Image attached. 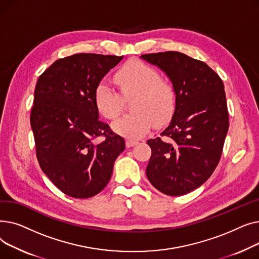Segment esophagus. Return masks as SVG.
Masks as SVG:
<instances>
[{"label": "esophagus", "instance_id": "34e87169", "mask_svg": "<svg viewBox=\"0 0 259 259\" xmlns=\"http://www.w3.org/2000/svg\"><path fill=\"white\" fill-rule=\"evenodd\" d=\"M139 142H137V141H132V140H127L126 141V147L127 148H130V147H133V146H135L137 145Z\"/></svg>", "mask_w": 259, "mask_h": 259}]
</instances>
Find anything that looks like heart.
<instances>
[{
	"label": "heart",
	"mask_w": 259,
	"mask_h": 259,
	"mask_svg": "<svg viewBox=\"0 0 259 259\" xmlns=\"http://www.w3.org/2000/svg\"><path fill=\"white\" fill-rule=\"evenodd\" d=\"M115 81L122 97L129 100L132 112L113 122V130L129 139H140L156 125L166 121L175 107L172 87L161 80L160 73L144 62H127L115 74ZM94 102L100 113L108 119H115L122 111L124 100L106 80L98 84Z\"/></svg>",
	"instance_id": "obj_1"
}]
</instances>
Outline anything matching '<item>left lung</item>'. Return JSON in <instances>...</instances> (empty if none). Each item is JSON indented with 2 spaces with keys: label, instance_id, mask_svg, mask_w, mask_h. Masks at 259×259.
<instances>
[{
  "label": "left lung",
  "instance_id": "1",
  "mask_svg": "<svg viewBox=\"0 0 259 259\" xmlns=\"http://www.w3.org/2000/svg\"><path fill=\"white\" fill-rule=\"evenodd\" d=\"M142 59L170 78L175 109L161 138L151 139L147 178L161 193L180 196L205 183L222 156L229 113L222 78L201 61L178 51L149 53Z\"/></svg>",
  "mask_w": 259,
  "mask_h": 259
}]
</instances>
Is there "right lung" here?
<instances>
[{
	"label": "right lung",
	"mask_w": 259,
	"mask_h": 259,
	"mask_svg": "<svg viewBox=\"0 0 259 259\" xmlns=\"http://www.w3.org/2000/svg\"><path fill=\"white\" fill-rule=\"evenodd\" d=\"M124 57L77 53L60 59L39 75L30 125L38 164L63 193L89 198L111 179L125 140L99 119L94 92ZM104 140L98 143L96 139Z\"/></svg>",
	"instance_id": "add662e5"
}]
</instances>
